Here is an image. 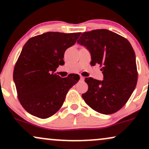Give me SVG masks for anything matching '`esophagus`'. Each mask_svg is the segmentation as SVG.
<instances>
[{"mask_svg": "<svg viewBox=\"0 0 149 149\" xmlns=\"http://www.w3.org/2000/svg\"><path fill=\"white\" fill-rule=\"evenodd\" d=\"M80 80H84V79H85V77H83V76H80Z\"/></svg>", "mask_w": 149, "mask_h": 149, "instance_id": "1", "label": "esophagus"}]
</instances>
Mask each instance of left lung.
Segmentation results:
<instances>
[{
	"label": "left lung",
	"instance_id": "8db88e82",
	"mask_svg": "<svg viewBox=\"0 0 149 149\" xmlns=\"http://www.w3.org/2000/svg\"><path fill=\"white\" fill-rule=\"evenodd\" d=\"M78 43L91 54L92 66L100 64L103 80L85 78L88 90L82 95L93 110L109 115L127 103L137 82L135 53L125 38L107 29L84 32Z\"/></svg>",
	"mask_w": 149,
	"mask_h": 149
}]
</instances>
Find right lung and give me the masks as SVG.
<instances>
[{
    "label": "right lung",
    "instance_id": "obj_1",
    "mask_svg": "<svg viewBox=\"0 0 149 149\" xmlns=\"http://www.w3.org/2000/svg\"><path fill=\"white\" fill-rule=\"evenodd\" d=\"M81 33L47 32L31 38L15 64L13 79L24 109L39 118H47L60 109L69 89L80 76L61 78L56 73L64 65L66 49L76 43Z\"/></svg>",
    "mask_w": 149,
    "mask_h": 149
}]
</instances>
